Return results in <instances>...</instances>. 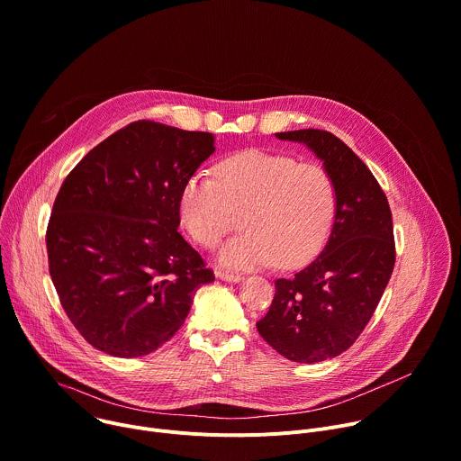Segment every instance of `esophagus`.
Segmentation results:
<instances>
[{"mask_svg":"<svg viewBox=\"0 0 461 461\" xmlns=\"http://www.w3.org/2000/svg\"><path fill=\"white\" fill-rule=\"evenodd\" d=\"M217 277L221 281H226V283H240L242 281V276L239 274H228V272H217Z\"/></svg>","mask_w":461,"mask_h":461,"instance_id":"1","label":"esophagus"}]
</instances>
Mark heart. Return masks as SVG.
Returning a JSON list of instances; mask_svg holds the SVG:
<instances>
[{
	"instance_id": "heart-1",
	"label": "heart",
	"mask_w": 461,
	"mask_h": 461,
	"mask_svg": "<svg viewBox=\"0 0 461 461\" xmlns=\"http://www.w3.org/2000/svg\"><path fill=\"white\" fill-rule=\"evenodd\" d=\"M217 179L196 173L182 189L180 215L191 237L213 248L242 215L244 233L219 249L230 270L299 268L326 244L336 215L332 176L317 164L246 149L217 167Z\"/></svg>"
}]
</instances>
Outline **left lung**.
<instances>
[{"label":"left lung","instance_id":"left-lung-1","mask_svg":"<svg viewBox=\"0 0 461 461\" xmlns=\"http://www.w3.org/2000/svg\"><path fill=\"white\" fill-rule=\"evenodd\" d=\"M276 137L304 144L322 162L336 187V215L319 257L276 281L257 330L286 359L319 363L354 345L388 285L396 260L392 213L370 169L332 133L299 129Z\"/></svg>","mask_w":461,"mask_h":461}]
</instances>
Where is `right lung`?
Returning a JSON list of instances; mask_svg holds the SVG:
<instances>
[{
	"label": "right lung",
	"instance_id": "right-lung-1",
	"mask_svg": "<svg viewBox=\"0 0 461 461\" xmlns=\"http://www.w3.org/2000/svg\"><path fill=\"white\" fill-rule=\"evenodd\" d=\"M215 153L203 131L139 120L63 180L47 226L49 274L89 345L140 357L169 341L213 272L184 237V184Z\"/></svg>",
	"mask_w": 461,
	"mask_h": 461
}]
</instances>
